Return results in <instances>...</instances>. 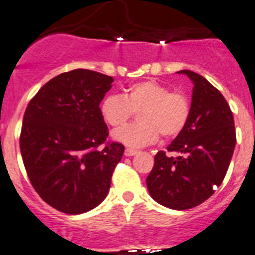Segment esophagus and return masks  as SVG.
Wrapping results in <instances>:
<instances>
[{
	"instance_id": "1",
	"label": "esophagus",
	"mask_w": 255,
	"mask_h": 255,
	"mask_svg": "<svg viewBox=\"0 0 255 255\" xmlns=\"http://www.w3.org/2000/svg\"><path fill=\"white\" fill-rule=\"evenodd\" d=\"M138 151L137 150H133V149H126V150H124V155H127V157H132V155H136V154H137Z\"/></svg>"
}]
</instances>
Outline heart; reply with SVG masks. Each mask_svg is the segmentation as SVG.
I'll list each match as a JSON object with an SVG mask.
<instances>
[{
	"label": "heart",
	"mask_w": 255,
	"mask_h": 255,
	"mask_svg": "<svg viewBox=\"0 0 255 255\" xmlns=\"http://www.w3.org/2000/svg\"><path fill=\"white\" fill-rule=\"evenodd\" d=\"M139 113V123L114 133L119 142L132 147L149 145L157 140L176 137L190 117V101L181 92H171L167 85L145 80L129 85L123 96L109 95L100 104V114L111 128L118 129Z\"/></svg>",
	"instance_id": "1"
}]
</instances>
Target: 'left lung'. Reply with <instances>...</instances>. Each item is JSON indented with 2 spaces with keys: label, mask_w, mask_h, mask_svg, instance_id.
I'll return each mask as SVG.
<instances>
[{
  "label": "left lung",
  "mask_w": 255,
  "mask_h": 255,
  "mask_svg": "<svg viewBox=\"0 0 255 255\" xmlns=\"http://www.w3.org/2000/svg\"><path fill=\"white\" fill-rule=\"evenodd\" d=\"M193 83L187 126L167 146L158 151L146 177L154 201L174 210L198 206L211 197L227 174L236 145L235 121L230 105L204 76L179 71Z\"/></svg>",
  "instance_id": "1"
}]
</instances>
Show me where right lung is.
<instances>
[{
	"label": "right lung",
	"instance_id": "obj_1",
	"mask_svg": "<svg viewBox=\"0 0 255 255\" xmlns=\"http://www.w3.org/2000/svg\"><path fill=\"white\" fill-rule=\"evenodd\" d=\"M113 81L84 68L63 72L25 109L20 132L25 171L38 196L62 213H87L109 193L124 153L119 142H106L109 129L100 114Z\"/></svg>",
	"mask_w": 255,
	"mask_h": 255
}]
</instances>
